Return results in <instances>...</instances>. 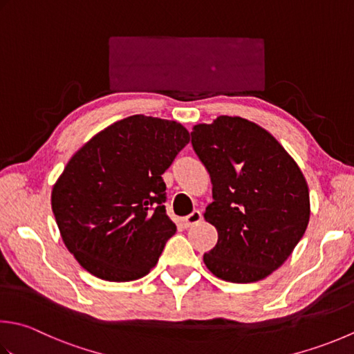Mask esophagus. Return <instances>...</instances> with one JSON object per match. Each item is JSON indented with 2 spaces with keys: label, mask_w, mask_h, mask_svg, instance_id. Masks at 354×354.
Masks as SVG:
<instances>
[{
  "label": "esophagus",
  "mask_w": 354,
  "mask_h": 354,
  "mask_svg": "<svg viewBox=\"0 0 354 354\" xmlns=\"http://www.w3.org/2000/svg\"><path fill=\"white\" fill-rule=\"evenodd\" d=\"M201 221H203V214H201L199 210H193V212L189 214V216H185V218L183 219V223H184V227H185V228H189V227H193V225L199 224Z\"/></svg>",
  "instance_id": "1"
}]
</instances>
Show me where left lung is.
I'll use <instances>...</instances> for the list:
<instances>
[{"label": "left lung", "mask_w": 354, "mask_h": 354, "mask_svg": "<svg viewBox=\"0 0 354 354\" xmlns=\"http://www.w3.org/2000/svg\"><path fill=\"white\" fill-rule=\"evenodd\" d=\"M192 145L213 184L204 218L216 227L218 244L204 253L207 268L234 283L267 278L307 230L301 169L267 130L238 116L195 126Z\"/></svg>", "instance_id": "obj_1"}]
</instances>
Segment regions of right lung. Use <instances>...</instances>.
Returning <instances> with one entry per match:
<instances>
[{"label":"right lung","instance_id":"add662e5","mask_svg":"<svg viewBox=\"0 0 354 354\" xmlns=\"http://www.w3.org/2000/svg\"><path fill=\"white\" fill-rule=\"evenodd\" d=\"M190 141L175 121L133 115L76 151L52 190L61 238L88 273L140 279L156 266L176 225L165 213L162 173Z\"/></svg>","mask_w":354,"mask_h":354}]
</instances>
